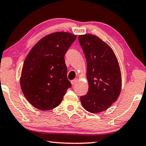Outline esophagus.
Segmentation results:
<instances>
[{"instance_id": "esophagus-1", "label": "esophagus", "mask_w": 146, "mask_h": 146, "mask_svg": "<svg viewBox=\"0 0 146 146\" xmlns=\"http://www.w3.org/2000/svg\"><path fill=\"white\" fill-rule=\"evenodd\" d=\"M77 81H78V79H75L72 80H71V84H72L73 86H74L76 83H77Z\"/></svg>"}]
</instances>
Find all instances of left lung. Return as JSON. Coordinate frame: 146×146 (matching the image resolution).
Wrapping results in <instances>:
<instances>
[{
    "label": "left lung",
    "instance_id": "8db88e82",
    "mask_svg": "<svg viewBox=\"0 0 146 146\" xmlns=\"http://www.w3.org/2000/svg\"><path fill=\"white\" fill-rule=\"evenodd\" d=\"M87 64V94L80 96L86 111H104L118 98L121 90V74L118 60L110 46L94 35L79 36Z\"/></svg>",
    "mask_w": 146,
    "mask_h": 146
}]
</instances>
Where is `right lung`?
<instances>
[{
	"label": "right lung",
	"instance_id": "1",
	"mask_svg": "<svg viewBox=\"0 0 146 146\" xmlns=\"http://www.w3.org/2000/svg\"><path fill=\"white\" fill-rule=\"evenodd\" d=\"M77 36L56 32L41 38L28 54L20 78L21 90L35 108L50 110L62 102L71 84L64 56Z\"/></svg>",
	"mask_w": 146,
	"mask_h": 146
}]
</instances>
